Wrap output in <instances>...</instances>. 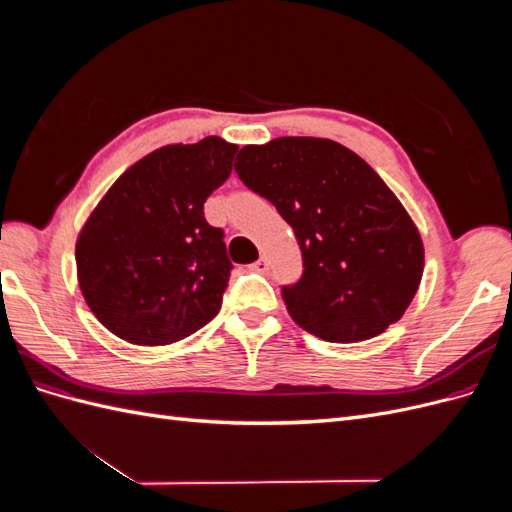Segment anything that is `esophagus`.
Segmentation results:
<instances>
[{
  "label": "esophagus",
  "mask_w": 512,
  "mask_h": 512,
  "mask_svg": "<svg viewBox=\"0 0 512 512\" xmlns=\"http://www.w3.org/2000/svg\"><path fill=\"white\" fill-rule=\"evenodd\" d=\"M252 269L258 271V273H267V271H269V260H267L265 256L258 258V260L254 262V265H252Z\"/></svg>",
  "instance_id": "1"
}]
</instances>
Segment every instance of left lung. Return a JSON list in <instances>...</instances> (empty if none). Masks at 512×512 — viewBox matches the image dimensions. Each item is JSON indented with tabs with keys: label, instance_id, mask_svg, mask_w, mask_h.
<instances>
[{
	"label": "left lung",
	"instance_id": "left-lung-1",
	"mask_svg": "<svg viewBox=\"0 0 512 512\" xmlns=\"http://www.w3.org/2000/svg\"><path fill=\"white\" fill-rule=\"evenodd\" d=\"M235 170L299 241L303 277L282 299L301 329L354 344L404 316L423 277V239L361 156L331 138L280 136L241 147Z\"/></svg>",
	"mask_w": 512,
	"mask_h": 512
}]
</instances>
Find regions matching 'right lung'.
Returning a JSON list of instances; mask_svg holds the SVG:
<instances>
[{"label":"right lung","instance_id":"right-lung-1","mask_svg":"<svg viewBox=\"0 0 512 512\" xmlns=\"http://www.w3.org/2000/svg\"><path fill=\"white\" fill-rule=\"evenodd\" d=\"M220 136L164 145L132 164L76 239V277L94 316L136 346H168L220 312L230 277L205 200L237 153Z\"/></svg>","mask_w":512,"mask_h":512}]
</instances>
